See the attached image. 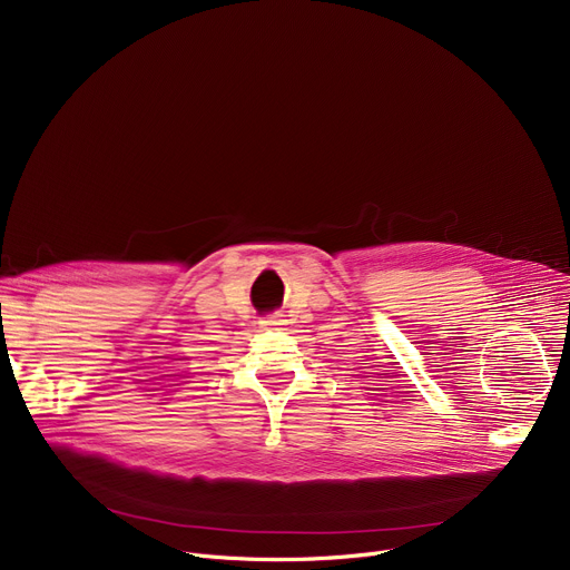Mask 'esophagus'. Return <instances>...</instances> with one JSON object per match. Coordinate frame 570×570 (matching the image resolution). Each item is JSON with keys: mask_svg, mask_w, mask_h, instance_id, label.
I'll use <instances>...</instances> for the list:
<instances>
[{"mask_svg": "<svg viewBox=\"0 0 570 570\" xmlns=\"http://www.w3.org/2000/svg\"><path fill=\"white\" fill-rule=\"evenodd\" d=\"M268 324H282V320H277V317H275V320H268Z\"/></svg>", "mask_w": 570, "mask_h": 570, "instance_id": "obj_1", "label": "esophagus"}]
</instances>
